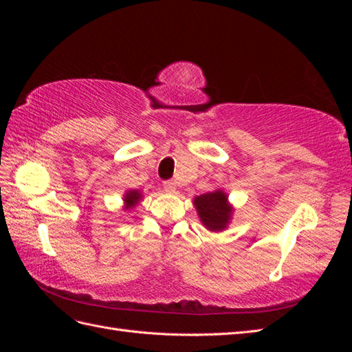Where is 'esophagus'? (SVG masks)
<instances>
[{"label": "esophagus", "instance_id": "esophagus-1", "mask_svg": "<svg viewBox=\"0 0 352 352\" xmlns=\"http://www.w3.org/2000/svg\"><path fill=\"white\" fill-rule=\"evenodd\" d=\"M163 186L166 189V192H168V194H175L176 192V185H175V182H172V180H166V182L163 184Z\"/></svg>", "mask_w": 352, "mask_h": 352}]
</instances>
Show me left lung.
Returning a JSON list of instances; mask_svg holds the SVG:
<instances>
[{"label": "left lung", "instance_id": "left-lung-1", "mask_svg": "<svg viewBox=\"0 0 352 352\" xmlns=\"http://www.w3.org/2000/svg\"><path fill=\"white\" fill-rule=\"evenodd\" d=\"M194 206L198 211L202 225L208 230L220 232L228 228L233 208L229 204L228 195L223 190L217 189L214 192H207L195 197Z\"/></svg>", "mask_w": 352, "mask_h": 352}]
</instances>
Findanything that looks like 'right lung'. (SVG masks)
<instances>
[{
	"label": "right lung",
	"instance_id": "1",
	"mask_svg": "<svg viewBox=\"0 0 352 352\" xmlns=\"http://www.w3.org/2000/svg\"><path fill=\"white\" fill-rule=\"evenodd\" d=\"M142 198V194L140 192V190H136V189H131V190H127V192L124 194V198H123V201H124V208H132V207H135L138 202H140V199Z\"/></svg>",
	"mask_w": 352,
	"mask_h": 352
}]
</instances>
